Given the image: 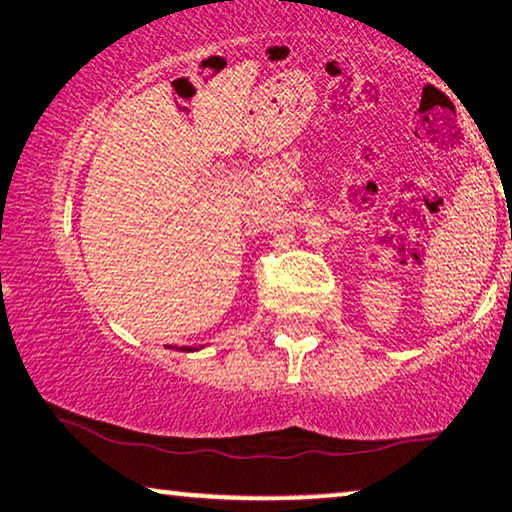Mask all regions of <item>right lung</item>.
Returning a JSON list of instances; mask_svg holds the SVG:
<instances>
[{
    "instance_id": "right-lung-1",
    "label": "right lung",
    "mask_w": 512,
    "mask_h": 512,
    "mask_svg": "<svg viewBox=\"0 0 512 512\" xmlns=\"http://www.w3.org/2000/svg\"><path fill=\"white\" fill-rule=\"evenodd\" d=\"M180 350H183V352H185V350H187V352H192V350H196V348H180Z\"/></svg>"
}]
</instances>
